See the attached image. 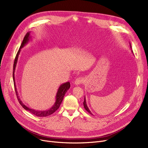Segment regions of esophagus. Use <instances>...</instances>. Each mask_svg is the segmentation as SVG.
I'll list each match as a JSON object with an SVG mask.
<instances>
[{"mask_svg": "<svg viewBox=\"0 0 148 148\" xmlns=\"http://www.w3.org/2000/svg\"><path fill=\"white\" fill-rule=\"evenodd\" d=\"M84 82V79L83 77H79L77 79H75V82H74V84L75 85H79L83 83Z\"/></svg>", "mask_w": 148, "mask_h": 148, "instance_id": "1", "label": "esophagus"}]
</instances>
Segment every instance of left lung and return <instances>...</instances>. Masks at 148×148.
<instances>
[{
  "label": "left lung",
  "mask_w": 148,
  "mask_h": 148,
  "mask_svg": "<svg viewBox=\"0 0 148 148\" xmlns=\"http://www.w3.org/2000/svg\"><path fill=\"white\" fill-rule=\"evenodd\" d=\"M130 47H131V44L130 43ZM131 51H132V53H133V50H132V49H131ZM83 106H84V108L85 109H86V110L88 112H89L90 114H92V115H94L92 113H91V112L90 111V110L89 109V108H88V106H87V104H86V98H85V97H84V102H83Z\"/></svg>",
  "instance_id": "obj_1"
}]
</instances>
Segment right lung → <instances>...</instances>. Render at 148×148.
Here are the masks:
<instances>
[{"label": "right lung", "mask_w": 148, "mask_h": 148, "mask_svg": "<svg viewBox=\"0 0 148 148\" xmlns=\"http://www.w3.org/2000/svg\"><path fill=\"white\" fill-rule=\"evenodd\" d=\"M30 32H29L25 35L24 39H23V40L22 41V43L21 44L20 49L18 50V51L17 52L16 57H15V59L14 60V66H13V80H14V86H15V92H16V95H17L18 100L19 101V103L21 104V106L23 108H25L26 110L30 112L31 113H32L33 114H34L36 116H38V117H46V116L51 115V114L55 112L58 109L59 107H60V104L62 102V100H63L65 94H66V92L70 88V83H69V82H67L66 83H64L63 84H60V86H59V88L58 90V92L56 93V101H55V103H54V105L50 108V109L46 110H36L33 109V108H29V107H27L26 106H25V104H23V103L21 101V99L19 98L18 92H17V90L16 88V84H15V82L14 73H15V68H16V66H17L18 58V56H19L20 51H21V49H22L23 47H24L25 45H26L28 43V42L30 41V38H31V36L30 35Z\"/></svg>", "instance_id": "right-lung-1"}]
</instances>
